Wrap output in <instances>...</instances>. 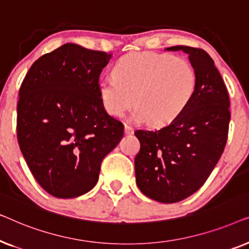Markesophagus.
<instances>
[{
	"label": "esophagus",
	"instance_id": "obj_1",
	"mask_svg": "<svg viewBox=\"0 0 249 249\" xmlns=\"http://www.w3.org/2000/svg\"><path fill=\"white\" fill-rule=\"evenodd\" d=\"M124 132H125V135H131L132 132H134V129H132L131 125L125 124L124 125Z\"/></svg>",
	"mask_w": 249,
	"mask_h": 249
}]
</instances>
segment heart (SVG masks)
<instances>
[{
  "label": "heart",
  "instance_id": "1",
  "mask_svg": "<svg viewBox=\"0 0 249 249\" xmlns=\"http://www.w3.org/2000/svg\"><path fill=\"white\" fill-rule=\"evenodd\" d=\"M113 78L98 83V96L108 114L119 117L138 104L132 118L155 124L175 120L192 101L197 74L185 57L165 53L132 52L120 57Z\"/></svg>",
  "mask_w": 249,
  "mask_h": 249
}]
</instances>
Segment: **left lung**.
Returning <instances> with one entry per match:
<instances>
[{
	"mask_svg": "<svg viewBox=\"0 0 249 249\" xmlns=\"http://www.w3.org/2000/svg\"><path fill=\"white\" fill-rule=\"evenodd\" d=\"M183 51L197 74V87L185 110L158 130L138 129L141 151L135 158L141 192L160 203H177L196 193L209 178L226 147L230 100L214 61L202 49Z\"/></svg>",
	"mask_w": 249,
	"mask_h": 249,
	"instance_id": "left-lung-1",
	"label": "left lung"
}]
</instances>
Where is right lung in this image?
<instances>
[{"label":"right lung","instance_id":"right-lung-1","mask_svg":"<svg viewBox=\"0 0 249 249\" xmlns=\"http://www.w3.org/2000/svg\"><path fill=\"white\" fill-rule=\"evenodd\" d=\"M111 54L67 43L30 67L19 90L17 137L40 187L57 198L94 188L101 163L124 137L108 115L98 80Z\"/></svg>","mask_w":249,"mask_h":249}]
</instances>
